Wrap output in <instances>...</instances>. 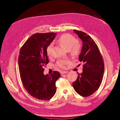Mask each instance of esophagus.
Returning a JSON list of instances; mask_svg holds the SVG:
<instances>
[{
	"instance_id": "34e87169",
	"label": "esophagus",
	"mask_w": 120,
	"mask_h": 120,
	"mask_svg": "<svg viewBox=\"0 0 120 120\" xmlns=\"http://www.w3.org/2000/svg\"><path fill=\"white\" fill-rule=\"evenodd\" d=\"M67 73V72L66 71H62L61 72V75H63L64 74H66Z\"/></svg>"
}]
</instances>
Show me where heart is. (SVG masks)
Instances as JSON below:
<instances>
[{"mask_svg":"<svg viewBox=\"0 0 120 120\" xmlns=\"http://www.w3.org/2000/svg\"><path fill=\"white\" fill-rule=\"evenodd\" d=\"M56 43L61 46L68 50L70 55L73 57L78 56L81 50V44L77 41L75 38L72 35L66 33L62 35L56 41ZM53 45L50 44L46 48V53L49 57L52 55ZM68 59H63L58 61L56 66L61 68H65L66 65L69 64Z\"/></svg>","mask_w":120,"mask_h":120,"instance_id":"obj_1","label":"heart"}]
</instances>
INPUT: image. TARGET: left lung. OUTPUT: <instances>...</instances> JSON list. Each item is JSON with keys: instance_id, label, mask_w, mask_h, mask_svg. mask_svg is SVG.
<instances>
[{"instance_id": "8db88e82", "label": "left lung", "mask_w": 120, "mask_h": 120, "mask_svg": "<svg viewBox=\"0 0 120 120\" xmlns=\"http://www.w3.org/2000/svg\"><path fill=\"white\" fill-rule=\"evenodd\" d=\"M74 31L82 41L79 60L83 63L82 72L73 82L75 90L80 96L87 97L98 90L102 82L104 64L102 55L94 40L86 33L76 30Z\"/></svg>"}]
</instances>
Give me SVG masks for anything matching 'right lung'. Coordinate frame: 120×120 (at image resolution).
Masks as SVG:
<instances>
[{
  "mask_svg": "<svg viewBox=\"0 0 120 120\" xmlns=\"http://www.w3.org/2000/svg\"><path fill=\"white\" fill-rule=\"evenodd\" d=\"M56 34L37 33L31 36L20 49L19 67L22 84L32 97L49 100L56 92V82L60 77L58 71L44 75V67L49 63L46 48Z\"/></svg>",
  "mask_w": 120,
  "mask_h": 120,
  "instance_id": "add662e5",
  "label": "right lung"
}]
</instances>
